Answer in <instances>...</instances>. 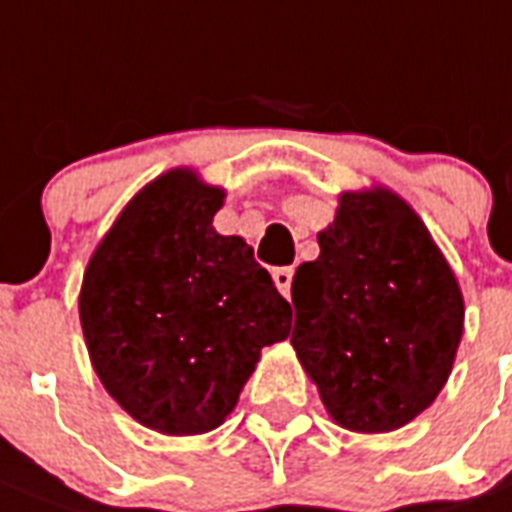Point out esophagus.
I'll return each mask as SVG.
<instances>
[{
  "label": "esophagus",
  "mask_w": 512,
  "mask_h": 512,
  "mask_svg": "<svg viewBox=\"0 0 512 512\" xmlns=\"http://www.w3.org/2000/svg\"><path fill=\"white\" fill-rule=\"evenodd\" d=\"M292 276H295V268L292 265H284V268H276L273 271V282L279 287L284 298H290V287H292Z\"/></svg>",
  "instance_id": "obj_1"
}]
</instances>
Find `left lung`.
Listing matches in <instances>:
<instances>
[{
    "mask_svg": "<svg viewBox=\"0 0 512 512\" xmlns=\"http://www.w3.org/2000/svg\"><path fill=\"white\" fill-rule=\"evenodd\" d=\"M317 241L292 279L290 343L341 427H403L438 397L462 341L454 271L389 190L343 193Z\"/></svg>",
    "mask_w": 512,
    "mask_h": 512,
    "instance_id": "1",
    "label": "left lung"
}]
</instances>
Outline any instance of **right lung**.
Instances as JSON below:
<instances>
[{
  "mask_svg": "<svg viewBox=\"0 0 512 512\" xmlns=\"http://www.w3.org/2000/svg\"><path fill=\"white\" fill-rule=\"evenodd\" d=\"M220 187L190 171L147 185L93 252L80 322L107 392L166 435L220 427L290 303L239 236L212 228Z\"/></svg>",
  "mask_w": 512,
  "mask_h": 512,
  "instance_id": "1",
  "label": "right lung"
}]
</instances>
